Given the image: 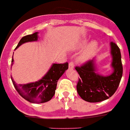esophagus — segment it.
<instances>
[{
    "instance_id": "34e87169",
    "label": "esophagus",
    "mask_w": 130,
    "mask_h": 130,
    "mask_svg": "<svg viewBox=\"0 0 130 130\" xmlns=\"http://www.w3.org/2000/svg\"><path fill=\"white\" fill-rule=\"evenodd\" d=\"M74 66V62H70V63H69V65H68V67H69V68H70V69H73Z\"/></svg>"
}]
</instances>
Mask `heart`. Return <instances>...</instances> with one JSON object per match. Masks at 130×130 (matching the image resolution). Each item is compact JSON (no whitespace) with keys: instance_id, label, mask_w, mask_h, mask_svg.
<instances>
[{"instance_id":"heart-1","label":"heart","mask_w":130,"mask_h":130,"mask_svg":"<svg viewBox=\"0 0 130 130\" xmlns=\"http://www.w3.org/2000/svg\"><path fill=\"white\" fill-rule=\"evenodd\" d=\"M86 43H87V40H83L80 43V47H83L86 44ZM97 46H98L97 41H92L89 44V46L86 48V50L83 52V54L81 55V56L80 57V61L82 62H85L89 59L91 58V56H93V53L94 52V51L96 50Z\"/></svg>"}]
</instances>
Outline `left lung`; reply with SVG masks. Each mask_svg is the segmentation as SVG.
Segmentation results:
<instances>
[{
	"mask_svg": "<svg viewBox=\"0 0 130 130\" xmlns=\"http://www.w3.org/2000/svg\"><path fill=\"white\" fill-rule=\"evenodd\" d=\"M110 47L113 68L111 75L104 76L96 72L94 58L75 68L80 77L76 89L83 100L90 103L101 102L111 97L117 91L123 74L121 52L113 41L110 43Z\"/></svg>",
	"mask_w": 130,
	"mask_h": 130,
	"instance_id": "left-lung-1",
	"label": "left lung"
}]
</instances>
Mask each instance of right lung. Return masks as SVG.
<instances>
[{
  "label": "right lung",
  "mask_w": 130,
  "mask_h": 130,
  "mask_svg": "<svg viewBox=\"0 0 130 130\" xmlns=\"http://www.w3.org/2000/svg\"><path fill=\"white\" fill-rule=\"evenodd\" d=\"M37 34L38 32H36L23 37L15 49L26 42L37 41L38 39ZM13 61L14 60L12 58L11 62L12 63ZM68 68V62L64 64H53L45 75L35 83L17 85L12 76L11 80L15 89L23 98L33 103H42L52 99L56 89L57 82Z\"/></svg>",
  "instance_id": "right-lung-1"
}]
</instances>
